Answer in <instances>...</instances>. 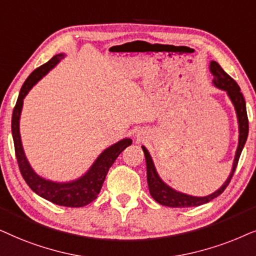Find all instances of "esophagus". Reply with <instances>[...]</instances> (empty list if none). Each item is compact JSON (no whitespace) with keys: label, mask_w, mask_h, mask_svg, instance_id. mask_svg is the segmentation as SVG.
Listing matches in <instances>:
<instances>
[{"label":"esophagus","mask_w":256,"mask_h":256,"mask_svg":"<svg viewBox=\"0 0 256 256\" xmlns=\"http://www.w3.org/2000/svg\"><path fill=\"white\" fill-rule=\"evenodd\" d=\"M139 136H140V137H144V134H138V137H139Z\"/></svg>","instance_id":"1"}]
</instances>
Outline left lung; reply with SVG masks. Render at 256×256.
I'll return each mask as SVG.
<instances>
[{
  "label": "left lung",
  "mask_w": 256,
  "mask_h": 256,
  "mask_svg": "<svg viewBox=\"0 0 256 256\" xmlns=\"http://www.w3.org/2000/svg\"><path fill=\"white\" fill-rule=\"evenodd\" d=\"M210 71L213 74L212 83L216 88H220V90L224 91L227 94L228 98H230L232 104H233L235 114H236L238 119V126H239V142H238V148L235 151L233 165H232V170L230 176L226 179L222 185L218 188L216 192L208 194L205 196H190V194L179 192L171 186H168L164 180L160 178L158 172H156L154 162H153L152 156L148 151L145 146H142V151L145 154L146 160V171H148V185L150 190V194L156 202L162 206L168 207H194L200 206L204 204L210 202L214 198L219 196L221 193L226 190V187L230 184L232 176L234 174L235 168L238 166V162H239L240 154L242 152V148L244 144H246L247 137H248V117H247V110H246V102H244V94H241L239 85L236 84L233 78L224 72L222 68L218 64L216 60H210Z\"/></svg>",
  "instance_id": "left-lung-1"
}]
</instances>
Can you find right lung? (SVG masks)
<instances>
[{"label":"right lung","instance_id":"right-lung-1","mask_svg":"<svg viewBox=\"0 0 256 256\" xmlns=\"http://www.w3.org/2000/svg\"><path fill=\"white\" fill-rule=\"evenodd\" d=\"M64 57H66V54H54L49 62L37 68L26 78L24 84L22 85L21 91H20L18 98H17L15 108L12 112V132L20 171H21L22 176L30 188L37 196H42L46 200H49V202L58 206L83 207L96 199L112 164L128 146L132 144V140L130 138H124L114 142V145L108 146L97 156V159L94 160L90 168L83 176L74 180H70V182H54V180L43 178L42 176L37 174L34 171L26 156L21 140V132H20V119H21L23 108V100L29 94V91L51 69H54Z\"/></svg>","mask_w":256,"mask_h":256}]
</instances>
